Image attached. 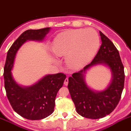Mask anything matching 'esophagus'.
Wrapping results in <instances>:
<instances>
[{
  "label": "esophagus",
  "mask_w": 131,
  "mask_h": 131,
  "mask_svg": "<svg viewBox=\"0 0 131 131\" xmlns=\"http://www.w3.org/2000/svg\"><path fill=\"white\" fill-rule=\"evenodd\" d=\"M68 79L67 78L65 79H64V84L66 85V86H67V85H68Z\"/></svg>",
  "instance_id": "1"
}]
</instances>
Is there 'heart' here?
I'll return each instance as SVG.
<instances>
[{
    "mask_svg": "<svg viewBox=\"0 0 131 131\" xmlns=\"http://www.w3.org/2000/svg\"><path fill=\"white\" fill-rule=\"evenodd\" d=\"M100 46L98 34L92 29H77L61 33L55 37L52 50L58 56H67L70 67H83L95 56Z\"/></svg>",
    "mask_w": 131,
    "mask_h": 131,
    "instance_id": "b5f03b06",
    "label": "heart"
}]
</instances>
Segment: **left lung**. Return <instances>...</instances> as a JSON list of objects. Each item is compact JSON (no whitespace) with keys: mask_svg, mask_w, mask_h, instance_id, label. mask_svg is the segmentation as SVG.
Masks as SVG:
<instances>
[{"mask_svg":"<svg viewBox=\"0 0 131 131\" xmlns=\"http://www.w3.org/2000/svg\"><path fill=\"white\" fill-rule=\"evenodd\" d=\"M102 44L89 64L68 78V89L79 115L90 119H100L111 114L118 105L124 87V67L119 53L113 42L100 31ZM98 64L110 67L113 78L103 91L90 89L84 81V74L90 67Z\"/></svg>","mask_w":131,"mask_h":131,"instance_id":"1","label":"left lung"}]
</instances>
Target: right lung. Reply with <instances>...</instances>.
Listing matches in <instances>:
<instances>
[{
  "instance_id": "add662e5",
  "label": "right lung",
  "mask_w": 131,
  "mask_h": 131,
  "mask_svg": "<svg viewBox=\"0 0 131 131\" xmlns=\"http://www.w3.org/2000/svg\"><path fill=\"white\" fill-rule=\"evenodd\" d=\"M50 30V28H45L23 32L9 49L4 68V87L12 108L30 120L43 119L53 113L56 97L63 86L66 75L63 73L46 75L34 85L23 87L15 82L11 70L19 48L28 40L42 41Z\"/></svg>"
}]
</instances>
